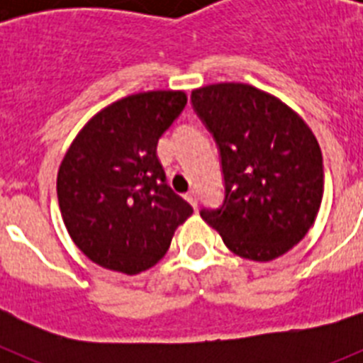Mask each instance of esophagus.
I'll return each instance as SVG.
<instances>
[{"label": "esophagus", "mask_w": 363, "mask_h": 363, "mask_svg": "<svg viewBox=\"0 0 363 363\" xmlns=\"http://www.w3.org/2000/svg\"><path fill=\"white\" fill-rule=\"evenodd\" d=\"M185 200H187L189 203H191L192 207H194V209H196V207H198V198H196V192H194V191L187 192V194H185Z\"/></svg>", "instance_id": "34e87169"}]
</instances>
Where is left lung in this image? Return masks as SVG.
<instances>
[{"mask_svg": "<svg viewBox=\"0 0 363 363\" xmlns=\"http://www.w3.org/2000/svg\"><path fill=\"white\" fill-rule=\"evenodd\" d=\"M194 111L220 149L225 198L201 218L240 258L271 262L313 227L323 196L318 140L298 112L249 83L194 89Z\"/></svg>", "mask_w": 363, "mask_h": 363, "instance_id": "1", "label": "left lung"}]
</instances>
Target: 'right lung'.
I'll list each match as a JSON object with an SVG mask.
<instances>
[{"mask_svg": "<svg viewBox=\"0 0 363 363\" xmlns=\"http://www.w3.org/2000/svg\"><path fill=\"white\" fill-rule=\"evenodd\" d=\"M187 105L184 91H147L94 114L57 171L63 223L99 267L138 274L169 251L192 207L165 182L156 154L162 134Z\"/></svg>", "mask_w": 363, "mask_h": 363, "instance_id": "1", "label": "right lung"}]
</instances>
